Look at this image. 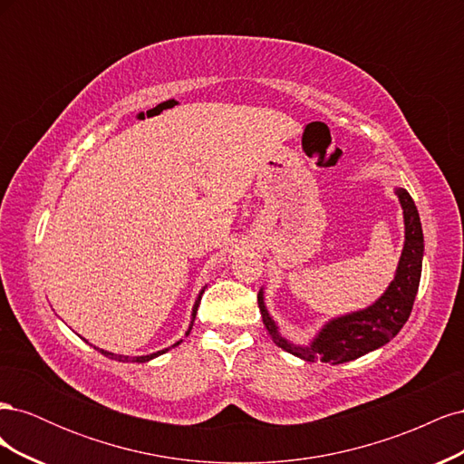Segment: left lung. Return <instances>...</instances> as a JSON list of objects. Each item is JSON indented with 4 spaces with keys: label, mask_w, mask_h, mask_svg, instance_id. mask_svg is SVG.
Returning <instances> with one entry per match:
<instances>
[{
    "label": "left lung",
    "mask_w": 464,
    "mask_h": 464,
    "mask_svg": "<svg viewBox=\"0 0 464 464\" xmlns=\"http://www.w3.org/2000/svg\"><path fill=\"white\" fill-rule=\"evenodd\" d=\"M395 193L402 207L404 246L395 278L391 280L387 290L363 310L329 319L310 343L300 344L280 333L276 321L266 310L265 292L261 288L257 294L259 312L276 346L304 362L321 360L334 366V363L353 362L363 354L373 353V350L385 346L392 336H397L404 323L409 321L420 286V276H422L424 234L418 208L409 191L397 188Z\"/></svg>",
    "instance_id": "obj_1"
}]
</instances>
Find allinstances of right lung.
Returning <instances> with one entry per match:
<instances>
[{"instance_id":"right-lung-1","label":"right lung","mask_w":464,"mask_h":464,"mask_svg":"<svg viewBox=\"0 0 464 464\" xmlns=\"http://www.w3.org/2000/svg\"><path fill=\"white\" fill-rule=\"evenodd\" d=\"M205 288H207V286H203V290L199 292L198 300H195V304H193V310H191V321H189V327H188V331H186V336L191 333L193 321H195V315H198V307H199V302H201V296H203ZM178 344H181V341H178V343H176V344H172L170 348H174V346H178ZM94 348H96V346H94ZM170 348L159 350V353H152V354H147V356H125V354H114V353H108V350H102V348H96V350H101V353H102L106 358H110V360H118V362H137V363H143V362H149V360H152V358H157V356H160V354L168 353V350H170Z\"/></svg>"}]
</instances>
